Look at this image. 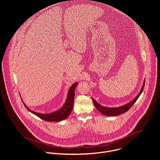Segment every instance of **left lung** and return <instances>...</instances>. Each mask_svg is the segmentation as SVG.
Segmentation results:
<instances>
[{"label": "left lung", "mask_w": 160, "mask_h": 160, "mask_svg": "<svg viewBox=\"0 0 160 160\" xmlns=\"http://www.w3.org/2000/svg\"><path fill=\"white\" fill-rule=\"evenodd\" d=\"M144 87V83L143 84L142 89L141 90L140 93L138 94V96H137L132 102H130V103H128V104H126L125 106H123L122 107H119V108H106V107H104V106H102L99 105L94 99H92V100H93L94 106H96L97 109L98 111H99L101 113L104 114V115L109 116H109L110 117L118 116V115H121V114L124 113L126 111H127L133 105V104L136 102V101L138 100V99L139 98V97L141 94L142 92L143 91Z\"/></svg>", "instance_id": "obj_1"}]
</instances>
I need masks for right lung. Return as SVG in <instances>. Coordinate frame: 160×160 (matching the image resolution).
Wrapping results in <instances>:
<instances>
[{"label":"right lung","instance_id":"1","mask_svg":"<svg viewBox=\"0 0 160 160\" xmlns=\"http://www.w3.org/2000/svg\"><path fill=\"white\" fill-rule=\"evenodd\" d=\"M77 83H75L69 90L68 94V98L65 102V104L64 106L60 109L59 110L50 113V114H41L38 112H36L34 111H32V110L29 109L25 104H24L26 107V108L32 112L36 116L38 117L41 119L48 121V122H59L61 121L65 118H66L68 116L70 115L71 113L73 107V101H74V97H75V90L76 87L77 86Z\"/></svg>","mask_w":160,"mask_h":160}]
</instances>
